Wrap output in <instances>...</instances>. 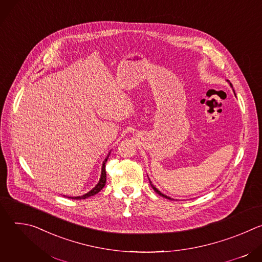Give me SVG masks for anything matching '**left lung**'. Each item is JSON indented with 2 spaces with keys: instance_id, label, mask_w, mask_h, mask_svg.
Wrapping results in <instances>:
<instances>
[{
  "instance_id": "left-lung-1",
  "label": "left lung",
  "mask_w": 262,
  "mask_h": 262,
  "mask_svg": "<svg viewBox=\"0 0 262 262\" xmlns=\"http://www.w3.org/2000/svg\"><path fill=\"white\" fill-rule=\"evenodd\" d=\"M230 86H231V88L233 89V87H232V85H231V84H230ZM233 92H234V90H233ZM234 95H235V92H234ZM235 96H236V95H235ZM148 179H149V178H148ZM149 182H150V185L152 186V189L155 190V192H156V193H158L160 196H162V197H164V198H167V199H169V200H173V199H172V198H170L169 196H167V195L163 194L161 191H159V190L156 188V186L152 184V182H151V180H150V179H149Z\"/></svg>"
}]
</instances>
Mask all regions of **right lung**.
Instances as JSON below:
<instances>
[{
    "instance_id": "right-lung-1",
    "label": "right lung",
    "mask_w": 262,
    "mask_h": 262,
    "mask_svg": "<svg viewBox=\"0 0 262 262\" xmlns=\"http://www.w3.org/2000/svg\"><path fill=\"white\" fill-rule=\"evenodd\" d=\"M110 154H111V151L108 152V155L106 156V158L104 159V161H103V163H102L100 178H99V181L97 182V184L94 186V188H93L91 191H89L88 193H86V194H84V195H82V196H78V197H68V198H71V199H86V198H88V197H91V196L97 194L98 192H100V191L102 190V188H103L104 184H105V181H106L105 163H106V161H107V159H108V157H110ZM64 197H66V196H64Z\"/></svg>"
}]
</instances>
